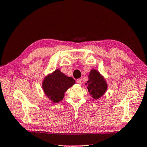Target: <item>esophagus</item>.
Segmentation results:
<instances>
[{
    "instance_id": "1",
    "label": "esophagus",
    "mask_w": 147,
    "mask_h": 147,
    "mask_svg": "<svg viewBox=\"0 0 147 147\" xmlns=\"http://www.w3.org/2000/svg\"><path fill=\"white\" fill-rule=\"evenodd\" d=\"M76 82L78 83V84H80V85H82V80L81 79H78L76 80Z\"/></svg>"
}]
</instances>
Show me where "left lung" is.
I'll return each instance as SVG.
<instances>
[{
  "mask_svg": "<svg viewBox=\"0 0 147 147\" xmlns=\"http://www.w3.org/2000/svg\"><path fill=\"white\" fill-rule=\"evenodd\" d=\"M88 92L95 99H98L107 90V83L102 76L97 70L92 69L88 75V80L86 83Z\"/></svg>",
  "mask_w": 147,
  "mask_h": 147,
  "instance_id": "obj_1",
  "label": "left lung"
}]
</instances>
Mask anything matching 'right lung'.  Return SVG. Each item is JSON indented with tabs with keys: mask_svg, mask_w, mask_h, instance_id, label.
Masks as SVG:
<instances>
[{
	"mask_svg": "<svg viewBox=\"0 0 147 147\" xmlns=\"http://www.w3.org/2000/svg\"><path fill=\"white\" fill-rule=\"evenodd\" d=\"M74 83L73 78L65 76L59 69H56L45 77L42 86L46 96L53 102L57 103L61 101L64 93Z\"/></svg>",
	"mask_w": 147,
	"mask_h": 147,
	"instance_id": "right-lung-1",
	"label": "right lung"
}]
</instances>
